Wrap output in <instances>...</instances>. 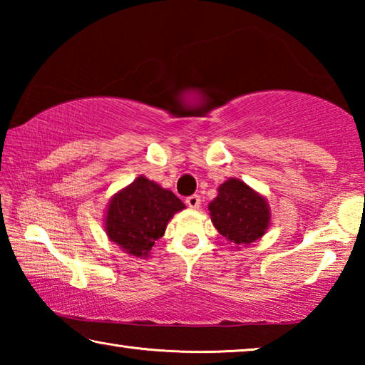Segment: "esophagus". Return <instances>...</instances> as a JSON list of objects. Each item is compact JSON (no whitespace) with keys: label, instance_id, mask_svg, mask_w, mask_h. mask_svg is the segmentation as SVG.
<instances>
[{"label":"esophagus","instance_id":"obj_1","mask_svg":"<svg viewBox=\"0 0 365 365\" xmlns=\"http://www.w3.org/2000/svg\"><path fill=\"white\" fill-rule=\"evenodd\" d=\"M185 202H187V206H188V207H191V209H197V207L201 206V197L197 196V195H191V196H188V197H187V201H185Z\"/></svg>","mask_w":365,"mask_h":365}]
</instances>
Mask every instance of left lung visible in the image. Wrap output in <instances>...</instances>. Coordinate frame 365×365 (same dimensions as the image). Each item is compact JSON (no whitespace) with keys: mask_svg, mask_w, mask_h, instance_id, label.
I'll list each match as a JSON object with an SVG mask.
<instances>
[{"mask_svg":"<svg viewBox=\"0 0 365 365\" xmlns=\"http://www.w3.org/2000/svg\"><path fill=\"white\" fill-rule=\"evenodd\" d=\"M207 209L215 230L237 248H248L270 227L267 200L240 178H228L222 183Z\"/></svg>","mask_w":365,"mask_h":365,"instance_id":"1","label":"left lung"}]
</instances>
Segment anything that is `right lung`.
I'll use <instances>...</instances> for the list:
<instances>
[{"instance_id": "add662e5", "label": "right lung", "mask_w": 365, "mask_h": 365, "mask_svg": "<svg viewBox=\"0 0 365 365\" xmlns=\"http://www.w3.org/2000/svg\"><path fill=\"white\" fill-rule=\"evenodd\" d=\"M183 209L185 205L170 190L140 175L109 200L104 230L127 255L146 259L169 220Z\"/></svg>"}]
</instances>
